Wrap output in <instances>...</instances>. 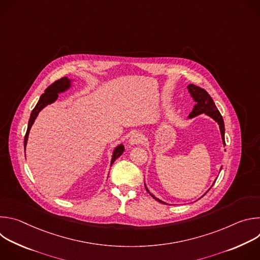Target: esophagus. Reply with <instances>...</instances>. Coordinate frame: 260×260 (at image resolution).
Returning a JSON list of instances; mask_svg holds the SVG:
<instances>
[{
	"mask_svg": "<svg viewBox=\"0 0 260 260\" xmlns=\"http://www.w3.org/2000/svg\"><path fill=\"white\" fill-rule=\"evenodd\" d=\"M143 140H144V137H143L142 134H140V133H135V134L131 137V139H129V144H131V145H137V144L142 143Z\"/></svg>",
	"mask_w": 260,
	"mask_h": 260,
	"instance_id": "esophagus-1",
	"label": "esophagus"
}]
</instances>
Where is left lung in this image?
Instances as JSON below:
<instances>
[{
	"instance_id": "left-lung-1",
	"label": "left lung",
	"mask_w": 260,
	"mask_h": 260,
	"mask_svg": "<svg viewBox=\"0 0 260 260\" xmlns=\"http://www.w3.org/2000/svg\"><path fill=\"white\" fill-rule=\"evenodd\" d=\"M188 90L191 94V96L193 98V100L196 101V105H194V108L192 110V112L189 114V118H192L194 116H198L200 114H203V113H206L207 115L211 116L216 122H218L219 124V128H220V132H221V137H222V141H223V144L225 145V139H224V121H223V118H222L220 112L218 111L217 107L215 106V103L213 101V99L211 98V95L202 87L200 86H197L194 84H189L188 85ZM222 169V168H221ZM146 187V185H145ZM146 190L149 192V190L147 189L146 187ZM150 193V192H149ZM151 197L156 200L157 202L159 203H162V204H166L164 203L162 201H160L159 199L155 198L154 196L151 194Z\"/></svg>"
}]
</instances>
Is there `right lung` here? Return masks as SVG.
<instances>
[{"mask_svg": "<svg viewBox=\"0 0 260 260\" xmlns=\"http://www.w3.org/2000/svg\"><path fill=\"white\" fill-rule=\"evenodd\" d=\"M70 86H71V81L67 77H62V78L56 80L55 82H53L51 85H49L45 89V92L41 95L39 102L37 103L36 107L31 111V114H30V117H29V120H28L27 129H26V133H25V136H24V151H25V145H26V142H27V137H28L29 129H30L35 119L37 118V116H38L40 111L45 106H47L48 104L53 103L57 99L58 93L67 90ZM123 151H124V147L122 145H119L115 148V150H114L113 155H112V160H111V165H113V162L123 153Z\"/></svg>", "mask_w": 260, "mask_h": 260, "instance_id": "1", "label": "right lung"}]
</instances>
